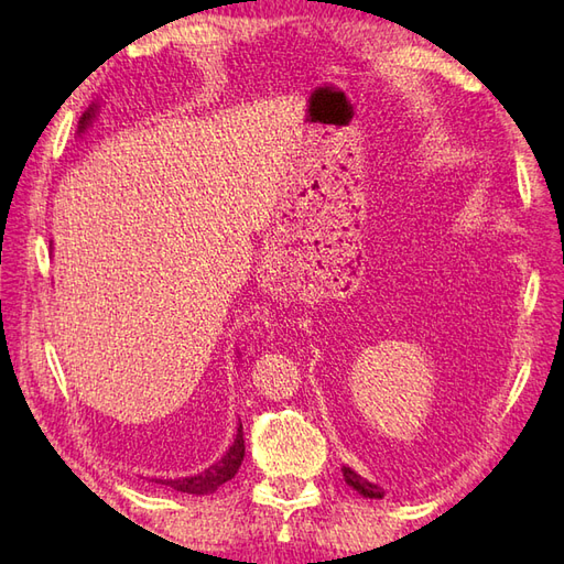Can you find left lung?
<instances>
[{"label":"left lung","instance_id":"left-lung-1","mask_svg":"<svg viewBox=\"0 0 564 564\" xmlns=\"http://www.w3.org/2000/svg\"><path fill=\"white\" fill-rule=\"evenodd\" d=\"M344 477H346V482H348L352 489H357V491L362 494V497H367V499H383V489H381L379 485H373V482L365 480V477L357 475L352 468L344 466Z\"/></svg>","mask_w":564,"mask_h":564}]
</instances>
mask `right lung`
I'll list each match as a JSON object with an SVG mask.
<instances>
[{"instance_id": "obj_1", "label": "right lung", "mask_w": 564, "mask_h": 564, "mask_svg": "<svg viewBox=\"0 0 564 564\" xmlns=\"http://www.w3.org/2000/svg\"><path fill=\"white\" fill-rule=\"evenodd\" d=\"M94 108H98V106H94ZM94 108H89L87 112L82 115L79 131L87 129V124L91 122ZM242 458H245V433H242V423H240V429H237V435H235V442L228 447V452L216 460L214 466H209L204 473L191 475V477H178V480H155V482H162V485L172 487L176 491H183V494H212L224 482L232 480L235 473L240 470V466H242Z\"/></svg>"}]
</instances>
